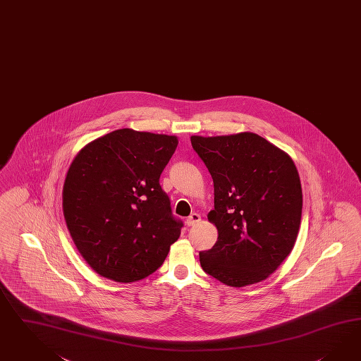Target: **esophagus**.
<instances>
[{
	"mask_svg": "<svg viewBox=\"0 0 361 361\" xmlns=\"http://www.w3.org/2000/svg\"><path fill=\"white\" fill-rule=\"evenodd\" d=\"M200 221H201V215L193 213V214L190 215V216L186 219V224H188L189 227H192V226L200 224Z\"/></svg>",
	"mask_w": 361,
	"mask_h": 361,
	"instance_id": "esophagus-1",
	"label": "esophagus"
}]
</instances>
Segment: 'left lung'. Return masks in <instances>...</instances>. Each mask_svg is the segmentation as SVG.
I'll return each instance as SVG.
<instances>
[{"mask_svg": "<svg viewBox=\"0 0 361 361\" xmlns=\"http://www.w3.org/2000/svg\"><path fill=\"white\" fill-rule=\"evenodd\" d=\"M214 183L207 218L218 240L200 252L207 274L228 286L260 283L292 252L302 189L292 157L254 133L190 137Z\"/></svg>", "mask_w": 361, "mask_h": 361, "instance_id": "1", "label": "left lung"}]
</instances>
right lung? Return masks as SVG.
Returning a JSON list of instances; mask_svg holds the SVG:
<instances>
[{
  "label": "right lung",
  "instance_id": "add662e5",
  "mask_svg": "<svg viewBox=\"0 0 361 361\" xmlns=\"http://www.w3.org/2000/svg\"><path fill=\"white\" fill-rule=\"evenodd\" d=\"M177 145L172 135L121 128L73 159L63 213L78 252L98 274L134 283L164 263L184 226L159 183Z\"/></svg>",
  "mask_w": 361,
  "mask_h": 361
}]
</instances>
